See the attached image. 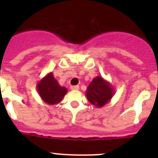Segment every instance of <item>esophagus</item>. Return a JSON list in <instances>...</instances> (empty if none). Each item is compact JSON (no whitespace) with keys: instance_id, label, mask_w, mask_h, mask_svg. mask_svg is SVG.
<instances>
[{"instance_id":"34e87169","label":"esophagus","mask_w":158,"mask_h":158,"mask_svg":"<svg viewBox=\"0 0 158 158\" xmlns=\"http://www.w3.org/2000/svg\"><path fill=\"white\" fill-rule=\"evenodd\" d=\"M72 90H73V91H77V90H79V86L78 85H73L71 86L70 88Z\"/></svg>"}]
</instances>
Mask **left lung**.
Wrapping results in <instances>:
<instances>
[{
    "label": "left lung",
    "mask_w": 158,
    "mask_h": 158,
    "mask_svg": "<svg viewBox=\"0 0 158 158\" xmlns=\"http://www.w3.org/2000/svg\"><path fill=\"white\" fill-rule=\"evenodd\" d=\"M88 100L96 107L107 104L115 94L114 88L101 76H97L90 82L85 92Z\"/></svg>",
    "instance_id": "obj_1"
}]
</instances>
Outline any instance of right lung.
I'll return each instance as SVG.
<instances>
[{"label":"right lung","instance_id":"obj_1","mask_svg":"<svg viewBox=\"0 0 158 158\" xmlns=\"http://www.w3.org/2000/svg\"><path fill=\"white\" fill-rule=\"evenodd\" d=\"M36 88L42 100L50 105L60 103L68 92L66 88L60 85L52 72L43 77L37 83Z\"/></svg>","mask_w":158,"mask_h":158}]
</instances>
